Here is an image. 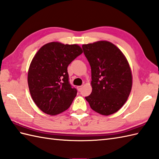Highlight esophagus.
Instances as JSON below:
<instances>
[{
    "label": "esophagus",
    "instance_id": "34e87169",
    "mask_svg": "<svg viewBox=\"0 0 159 159\" xmlns=\"http://www.w3.org/2000/svg\"><path fill=\"white\" fill-rule=\"evenodd\" d=\"M82 86H77V90H78L79 92H80L81 90H82Z\"/></svg>",
    "mask_w": 159,
    "mask_h": 159
}]
</instances>
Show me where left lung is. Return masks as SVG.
Listing matches in <instances>:
<instances>
[{"label": "left lung", "instance_id": "obj_1", "mask_svg": "<svg viewBox=\"0 0 159 159\" xmlns=\"http://www.w3.org/2000/svg\"><path fill=\"white\" fill-rule=\"evenodd\" d=\"M82 49L91 67L93 88L86 100L98 114H114L131 90L132 73L127 60L119 48L107 41L84 44Z\"/></svg>", "mask_w": 159, "mask_h": 159}]
</instances>
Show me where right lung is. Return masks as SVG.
Returning a JSON list of instances; mask_svg holds the SVG:
<instances>
[{
	"label": "right lung",
	"instance_id": "right-lung-1",
	"mask_svg": "<svg viewBox=\"0 0 159 159\" xmlns=\"http://www.w3.org/2000/svg\"><path fill=\"white\" fill-rule=\"evenodd\" d=\"M82 52L77 44L51 42L35 54L29 66L28 84L32 98L42 111L57 115L71 105L77 91L69 83L67 67Z\"/></svg>",
	"mask_w": 159,
	"mask_h": 159
}]
</instances>
